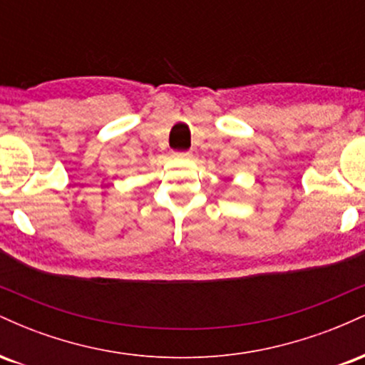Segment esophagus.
Segmentation results:
<instances>
[{
	"instance_id": "obj_1",
	"label": "esophagus",
	"mask_w": 365,
	"mask_h": 365,
	"mask_svg": "<svg viewBox=\"0 0 365 365\" xmlns=\"http://www.w3.org/2000/svg\"><path fill=\"white\" fill-rule=\"evenodd\" d=\"M173 156L177 159H187L190 158V153H173Z\"/></svg>"
}]
</instances>
